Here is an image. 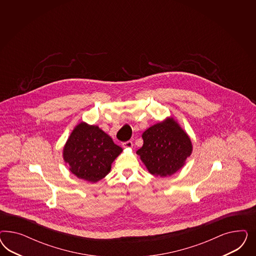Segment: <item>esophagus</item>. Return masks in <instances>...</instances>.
Segmentation results:
<instances>
[{"label":"esophagus","instance_id":"obj_1","mask_svg":"<svg viewBox=\"0 0 256 256\" xmlns=\"http://www.w3.org/2000/svg\"><path fill=\"white\" fill-rule=\"evenodd\" d=\"M123 148H133V144H132V140H128V142H123Z\"/></svg>","mask_w":256,"mask_h":256}]
</instances>
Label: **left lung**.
Returning a JSON list of instances; mask_svg holds the SVG:
<instances>
[{
	"mask_svg": "<svg viewBox=\"0 0 256 256\" xmlns=\"http://www.w3.org/2000/svg\"><path fill=\"white\" fill-rule=\"evenodd\" d=\"M137 150L148 172L156 176H170L180 170L192 153L190 136L172 117L148 128Z\"/></svg>",
	"mask_w": 256,
	"mask_h": 256,
	"instance_id": "left-lung-1",
	"label": "left lung"
}]
</instances>
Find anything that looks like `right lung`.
Instances as JSON below:
<instances>
[{"instance_id": "right-lung-1", "label": "right lung", "mask_w": 256, "mask_h": 256, "mask_svg": "<svg viewBox=\"0 0 256 256\" xmlns=\"http://www.w3.org/2000/svg\"><path fill=\"white\" fill-rule=\"evenodd\" d=\"M122 151L98 126L80 122L66 140L62 158L78 178L96 183L108 174L112 163Z\"/></svg>"}]
</instances>
